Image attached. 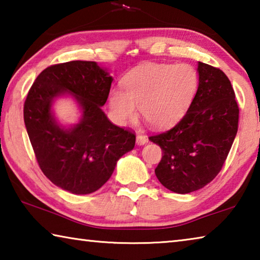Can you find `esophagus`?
<instances>
[{
  "mask_svg": "<svg viewBox=\"0 0 260 260\" xmlns=\"http://www.w3.org/2000/svg\"><path fill=\"white\" fill-rule=\"evenodd\" d=\"M147 142H148V138L146 135L139 134L136 136V144H138V146H143V144H146Z\"/></svg>",
  "mask_w": 260,
  "mask_h": 260,
  "instance_id": "1",
  "label": "esophagus"
}]
</instances>
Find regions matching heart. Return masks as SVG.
<instances>
[{"label": "heart", "mask_w": 260, "mask_h": 260, "mask_svg": "<svg viewBox=\"0 0 260 260\" xmlns=\"http://www.w3.org/2000/svg\"><path fill=\"white\" fill-rule=\"evenodd\" d=\"M122 86L124 91L112 88L109 94V107L118 124L133 121L138 105L149 125L165 127L181 119L191 105L199 73L189 64H151L129 72Z\"/></svg>", "instance_id": "b5f03b06"}]
</instances>
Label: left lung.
<instances>
[{
	"instance_id": "1",
	"label": "left lung",
	"mask_w": 260,
	"mask_h": 260,
	"mask_svg": "<svg viewBox=\"0 0 260 260\" xmlns=\"http://www.w3.org/2000/svg\"><path fill=\"white\" fill-rule=\"evenodd\" d=\"M197 72L199 89L182 119L149 138L162 151L156 177L177 193L199 190L217 177L239 127V105L230 79L201 61Z\"/></svg>"
}]
</instances>
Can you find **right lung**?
<instances>
[{
	"label": "right lung",
	"mask_w": 260,
	"mask_h": 260,
	"mask_svg": "<svg viewBox=\"0 0 260 260\" xmlns=\"http://www.w3.org/2000/svg\"><path fill=\"white\" fill-rule=\"evenodd\" d=\"M113 78L96 61L72 60L39 74L24 104V121L43 174L63 190L86 195L111 177L117 161L133 150L135 135L113 125L103 112ZM71 97L81 118L65 126L53 103Z\"/></svg>",
	"instance_id": "right-lung-1"
}]
</instances>
